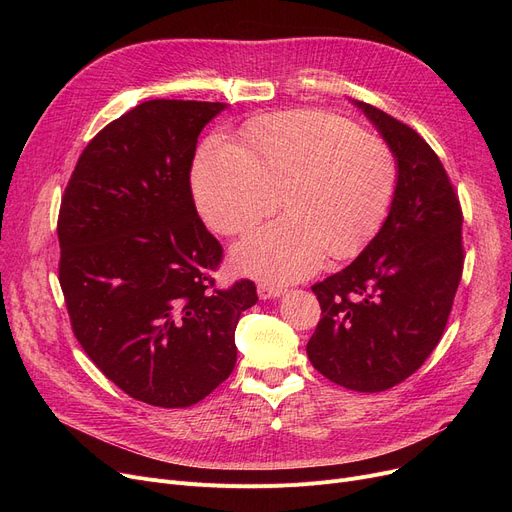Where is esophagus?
Returning <instances> with one entry per match:
<instances>
[{
    "label": "esophagus",
    "mask_w": 512,
    "mask_h": 512,
    "mask_svg": "<svg viewBox=\"0 0 512 512\" xmlns=\"http://www.w3.org/2000/svg\"><path fill=\"white\" fill-rule=\"evenodd\" d=\"M284 292V288L282 286H274V284H267V282H261L259 286H257V294H259V299H276V297H280V294Z\"/></svg>",
    "instance_id": "esophagus-1"
}]
</instances>
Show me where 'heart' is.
<instances>
[{"label":"heart","instance_id":"heart-1","mask_svg":"<svg viewBox=\"0 0 512 512\" xmlns=\"http://www.w3.org/2000/svg\"><path fill=\"white\" fill-rule=\"evenodd\" d=\"M388 143L324 112H288L245 128V149L209 137L195 161V197L205 222L242 234L280 205L288 215L234 247L238 270L286 284L311 276L330 253L346 259L378 234L398 191Z\"/></svg>","mask_w":512,"mask_h":512}]
</instances>
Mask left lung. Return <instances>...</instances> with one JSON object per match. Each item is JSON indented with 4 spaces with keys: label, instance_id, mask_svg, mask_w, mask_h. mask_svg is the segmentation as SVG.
<instances>
[{
    "label": "left lung",
    "instance_id": "8db88e82",
    "mask_svg": "<svg viewBox=\"0 0 512 512\" xmlns=\"http://www.w3.org/2000/svg\"><path fill=\"white\" fill-rule=\"evenodd\" d=\"M398 159L392 209L365 251L311 286L321 307L311 365L342 388L384 392L438 346L465 263L463 209L436 151L419 132L357 101Z\"/></svg>",
    "mask_w": 512,
    "mask_h": 512
}]
</instances>
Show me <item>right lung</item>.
Returning a JSON list of instances; mask_svg holds the SVG:
<instances>
[{
  "instance_id": "right-lung-1",
  "label": "right lung",
  "mask_w": 512,
  "mask_h": 512,
  "mask_svg": "<svg viewBox=\"0 0 512 512\" xmlns=\"http://www.w3.org/2000/svg\"><path fill=\"white\" fill-rule=\"evenodd\" d=\"M224 103L151 99L101 128L64 188L58 278L89 359L134 400L197 405L236 365L255 282L215 286L224 249L199 218L191 168Z\"/></svg>"
}]
</instances>
